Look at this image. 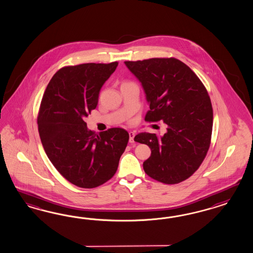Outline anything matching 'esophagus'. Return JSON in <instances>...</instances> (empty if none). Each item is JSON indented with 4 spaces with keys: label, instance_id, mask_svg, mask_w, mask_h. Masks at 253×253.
<instances>
[{
    "label": "esophagus",
    "instance_id": "esophagus-1",
    "mask_svg": "<svg viewBox=\"0 0 253 253\" xmlns=\"http://www.w3.org/2000/svg\"><path fill=\"white\" fill-rule=\"evenodd\" d=\"M129 135H130V139H129V142H130V144H132V143H134V132L133 131H130L129 132Z\"/></svg>",
    "mask_w": 253,
    "mask_h": 253
}]
</instances>
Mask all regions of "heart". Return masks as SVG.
<instances>
[{
	"label": "heart",
	"instance_id": "b5f03b06",
	"mask_svg": "<svg viewBox=\"0 0 253 253\" xmlns=\"http://www.w3.org/2000/svg\"><path fill=\"white\" fill-rule=\"evenodd\" d=\"M132 84L131 82H124L123 84Z\"/></svg>",
	"mask_w": 253,
	"mask_h": 253
}]
</instances>
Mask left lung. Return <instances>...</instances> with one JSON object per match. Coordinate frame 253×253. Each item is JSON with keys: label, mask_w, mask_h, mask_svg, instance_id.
Wrapping results in <instances>:
<instances>
[{"label": "left lung", "mask_w": 253, "mask_h": 253, "mask_svg": "<svg viewBox=\"0 0 253 253\" xmlns=\"http://www.w3.org/2000/svg\"><path fill=\"white\" fill-rule=\"evenodd\" d=\"M125 62L142 83L150 109L144 121H163V136L142 132L134 141L147 144L151 156L144 172L165 184L190 178L203 163L211 144L212 108L204 84L176 58H152Z\"/></svg>", "instance_id": "1"}]
</instances>
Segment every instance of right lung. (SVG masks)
I'll return each mask as SVG.
<instances>
[{"mask_svg":"<svg viewBox=\"0 0 253 253\" xmlns=\"http://www.w3.org/2000/svg\"><path fill=\"white\" fill-rule=\"evenodd\" d=\"M118 63L62 67L41 99L38 125L43 148L62 177L80 188H96L112 178L129 141L124 129L96 134L84 121L96 109L99 91Z\"/></svg>","mask_w":253,"mask_h":253,"instance_id":"1","label":"right lung"}]
</instances>
